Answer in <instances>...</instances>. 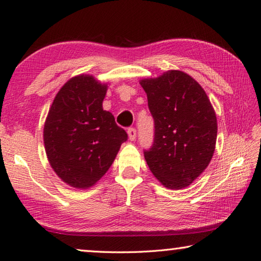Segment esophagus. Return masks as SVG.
I'll use <instances>...</instances> for the list:
<instances>
[{"instance_id":"esophagus-1","label":"esophagus","mask_w":261,"mask_h":261,"mask_svg":"<svg viewBox=\"0 0 261 261\" xmlns=\"http://www.w3.org/2000/svg\"><path fill=\"white\" fill-rule=\"evenodd\" d=\"M127 134H128V137L130 141H134L136 138V129L135 128H128V130H127Z\"/></svg>"}]
</instances>
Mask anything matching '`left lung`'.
<instances>
[{"label": "left lung", "mask_w": 261, "mask_h": 261, "mask_svg": "<svg viewBox=\"0 0 261 261\" xmlns=\"http://www.w3.org/2000/svg\"><path fill=\"white\" fill-rule=\"evenodd\" d=\"M154 119V140L144 151L148 168L169 189L187 187L208 166L217 121L204 89L181 71L140 82Z\"/></svg>", "instance_id": "left-lung-1"}]
</instances>
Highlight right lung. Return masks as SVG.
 Segmentation results:
<instances>
[{"label":"right lung","instance_id":"right-lung-1","mask_svg":"<svg viewBox=\"0 0 261 261\" xmlns=\"http://www.w3.org/2000/svg\"><path fill=\"white\" fill-rule=\"evenodd\" d=\"M107 84L77 75L64 84L53 101L44 127L50 167L74 188L91 187L108 171L127 133L102 108Z\"/></svg>","mask_w":261,"mask_h":261}]
</instances>
